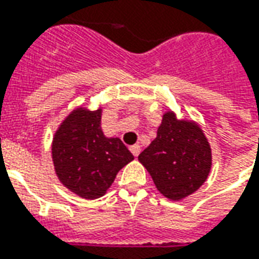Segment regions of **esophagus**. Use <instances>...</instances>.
<instances>
[{
	"instance_id": "1",
	"label": "esophagus",
	"mask_w": 259,
	"mask_h": 259,
	"mask_svg": "<svg viewBox=\"0 0 259 259\" xmlns=\"http://www.w3.org/2000/svg\"><path fill=\"white\" fill-rule=\"evenodd\" d=\"M130 151H132V154L135 155V157H139V154H140L141 151V148L139 144H135V146H132L130 147Z\"/></svg>"
}]
</instances>
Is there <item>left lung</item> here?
<instances>
[{"instance_id": "obj_1", "label": "left lung", "mask_w": 259, "mask_h": 259, "mask_svg": "<svg viewBox=\"0 0 259 259\" xmlns=\"http://www.w3.org/2000/svg\"><path fill=\"white\" fill-rule=\"evenodd\" d=\"M161 194L174 201L193 194L211 170V147L194 122L163 115L157 137L139 155Z\"/></svg>"}]
</instances>
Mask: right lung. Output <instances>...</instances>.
<instances>
[{
    "label": "right lung",
    "mask_w": 259,
    "mask_h": 259,
    "mask_svg": "<svg viewBox=\"0 0 259 259\" xmlns=\"http://www.w3.org/2000/svg\"><path fill=\"white\" fill-rule=\"evenodd\" d=\"M133 159V154L118 137L104 136L101 109H74L54 136L57 176L65 187L85 200L105 194L119 170Z\"/></svg>",
    "instance_id": "1"
}]
</instances>
